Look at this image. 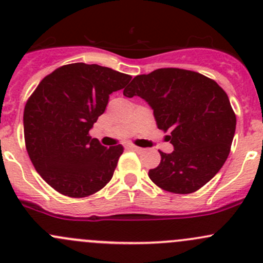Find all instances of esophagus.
Listing matches in <instances>:
<instances>
[{"label": "esophagus", "instance_id": "34e87169", "mask_svg": "<svg viewBox=\"0 0 263 263\" xmlns=\"http://www.w3.org/2000/svg\"><path fill=\"white\" fill-rule=\"evenodd\" d=\"M129 149H132V151H135V152H142L143 149L140 147H137V145H129Z\"/></svg>", "mask_w": 263, "mask_h": 263}]
</instances>
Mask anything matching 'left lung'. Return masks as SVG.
<instances>
[{"mask_svg":"<svg viewBox=\"0 0 263 263\" xmlns=\"http://www.w3.org/2000/svg\"><path fill=\"white\" fill-rule=\"evenodd\" d=\"M153 109L157 125L171 132L175 151H159L161 163L149 178L162 190L192 194L219 172L231 152L237 118L226 91L206 76L181 68H159L134 77L124 90Z\"/></svg>","mask_w":263,"mask_h":263,"instance_id":"obj_1","label":"left lung"}]
</instances>
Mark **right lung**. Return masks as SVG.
<instances>
[{
    "mask_svg": "<svg viewBox=\"0 0 263 263\" xmlns=\"http://www.w3.org/2000/svg\"><path fill=\"white\" fill-rule=\"evenodd\" d=\"M132 76L99 64L72 63L45 76L24 110V137L31 163L43 180L69 197H87L112 178L121 144L106 148L90 129L109 95Z\"/></svg>",
    "mask_w": 263,
    "mask_h": 263,
    "instance_id": "1",
    "label": "right lung"
}]
</instances>
